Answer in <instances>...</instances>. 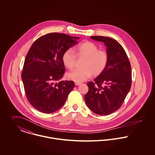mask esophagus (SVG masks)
Returning a JSON list of instances; mask_svg holds the SVG:
<instances>
[{
    "label": "esophagus",
    "instance_id": "esophagus-1",
    "mask_svg": "<svg viewBox=\"0 0 155 155\" xmlns=\"http://www.w3.org/2000/svg\"><path fill=\"white\" fill-rule=\"evenodd\" d=\"M81 83H78V82H75V86H79V85H80Z\"/></svg>",
    "mask_w": 155,
    "mask_h": 155
}]
</instances>
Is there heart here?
Instances as JSON below:
<instances>
[{"label":"heart","mask_w":155,"mask_h":155,"mask_svg":"<svg viewBox=\"0 0 155 155\" xmlns=\"http://www.w3.org/2000/svg\"><path fill=\"white\" fill-rule=\"evenodd\" d=\"M76 56L84 58L81 63V68L75 69L67 74L69 79L76 82H83L89 79L92 74L100 75L105 69L108 56L106 51L98 49L92 42L86 41L77 46L74 51L66 50L62 54V61L64 66L72 69L75 64Z\"/></svg>","instance_id":"heart-1"}]
</instances>
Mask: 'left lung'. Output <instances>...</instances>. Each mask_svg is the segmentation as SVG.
I'll return each mask as SVG.
<instances>
[{"label":"left lung","instance_id":"left-lung-1","mask_svg":"<svg viewBox=\"0 0 155 155\" xmlns=\"http://www.w3.org/2000/svg\"><path fill=\"white\" fill-rule=\"evenodd\" d=\"M107 47L108 61L104 71L89 82L84 99L88 108L98 115H108L120 108L132 84L130 63L123 47L115 39L91 36Z\"/></svg>","mask_w":155,"mask_h":155}]
</instances>
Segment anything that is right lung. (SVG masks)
Wrapping results in <instances>:
<instances>
[{
    "instance_id": "add662e5",
    "label": "right lung",
    "mask_w": 155,
    "mask_h": 155,
    "mask_svg": "<svg viewBox=\"0 0 155 155\" xmlns=\"http://www.w3.org/2000/svg\"><path fill=\"white\" fill-rule=\"evenodd\" d=\"M79 38L50 33L38 38L26 56L21 78L28 100L37 110L52 113L64 105L75 86L72 81H61L66 71L63 53L78 44Z\"/></svg>"
}]
</instances>
